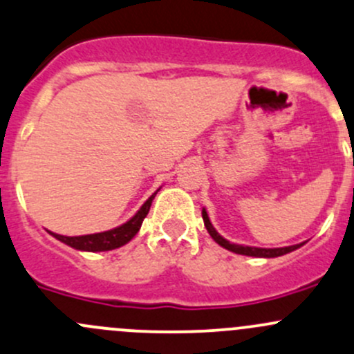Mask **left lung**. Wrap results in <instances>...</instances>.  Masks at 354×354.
<instances>
[{
    "label": "left lung",
    "instance_id": "8db88e82",
    "mask_svg": "<svg viewBox=\"0 0 354 354\" xmlns=\"http://www.w3.org/2000/svg\"><path fill=\"white\" fill-rule=\"evenodd\" d=\"M202 217H203V224H205L208 234L212 236V239L215 241L217 244H221L222 248L229 249V251L236 252V254H244V256H254V258H277V256H283L286 252H292L295 249H299L302 244H295V245H286V248H273V249H265V248H251V245H241V244H232L229 241L224 239L217 230L214 229V225L210 224V218H208L205 208L202 210Z\"/></svg>",
    "mask_w": 354,
    "mask_h": 354
}]
</instances>
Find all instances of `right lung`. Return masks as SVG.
Returning <instances> with one entry per match:
<instances>
[{
    "label": "right lung",
    "instance_id": "right-lung-1",
    "mask_svg": "<svg viewBox=\"0 0 354 354\" xmlns=\"http://www.w3.org/2000/svg\"><path fill=\"white\" fill-rule=\"evenodd\" d=\"M159 192V189H158ZM156 192V193H158ZM156 193H152L147 198V202L140 207V210L130 218L129 222H125L124 225L117 227V229L106 230V232H98V234H88V236H61V234L50 232L55 239H59L61 243L71 245L74 249H80V251H111V249H117L120 245L127 244L137 232H139L142 221L149 214V208H151L152 200H154Z\"/></svg>",
    "mask_w": 354,
    "mask_h": 354
}]
</instances>
